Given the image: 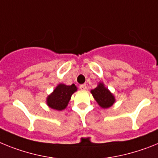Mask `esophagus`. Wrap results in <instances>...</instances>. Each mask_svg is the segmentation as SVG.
<instances>
[{
  "label": "esophagus",
  "mask_w": 158,
  "mask_h": 158,
  "mask_svg": "<svg viewBox=\"0 0 158 158\" xmlns=\"http://www.w3.org/2000/svg\"><path fill=\"white\" fill-rule=\"evenodd\" d=\"M79 88H80L81 90H86V89H87V85L81 84L80 86H79Z\"/></svg>",
  "instance_id": "esophagus-1"
}]
</instances>
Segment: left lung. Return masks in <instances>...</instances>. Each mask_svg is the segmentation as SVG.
I'll return each mask as SVG.
<instances>
[{
    "label": "left lung",
    "mask_w": 158,
    "mask_h": 158,
    "mask_svg": "<svg viewBox=\"0 0 158 158\" xmlns=\"http://www.w3.org/2000/svg\"><path fill=\"white\" fill-rule=\"evenodd\" d=\"M90 92L96 100V102L102 108H108L111 106L115 101L113 94L110 92L108 89L104 87L102 83H99L98 87Z\"/></svg>",
    "instance_id": "1"
}]
</instances>
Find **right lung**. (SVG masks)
<instances>
[{
  "label": "right lung",
  "instance_id": "1",
  "mask_svg": "<svg viewBox=\"0 0 158 158\" xmlns=\"http://www.w3.org/2000/svg\"><path fill=\"white\" fill-rule=\"evenodd\" d=\"M77 90L75 84L67 86L64 84H60L57 86L47 99L48 105L52 109L57 110H62L68 106L69 100L71 99V94Z\"/></svg>",
  "mask_w": 158,
  "mask_h": 158
}]
</instances>
